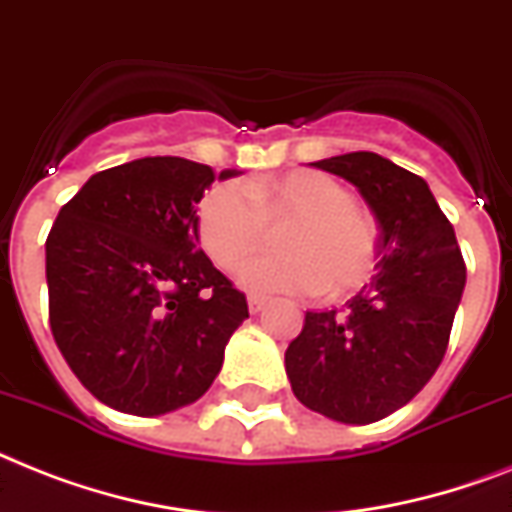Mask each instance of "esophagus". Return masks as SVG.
I'll return each mask as SVG.
<instances>
[{
  "mask_svg": "<svg viewBox=\"0 0 512 512\" xmlns=\"http://www.w3.org/2000/svg\"><path fill=\"white\" fill-rule=\"evenodd\" d=\"M247 305H249V313L257 315V313H260V310H263V307H265V297H257V294H249V297H247Z\"/></svg>",
  "mask_w": 512,
  "mask_h": 512,
  "instance_id": "34e87169",
  "label": "esophagus"
}]
</instances>
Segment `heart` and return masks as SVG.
<instances>
[{
  "instance_id": "heart-1",
  "label": "heart",
  "mask_w": 512,
  "mask_h": 512,
  "mask_svg": "<svg viewBox=\"0 0 512 512\" xmlns=\"http://www.w3.org/2000/svg\"><path fill=\"white\" fill-rule=\"evenodd\" d=\"M284 252L249 260L239 281L260 294H318L339 299L373 276L378 231L336 178L297 170L244 189L223 181L197 207V236L218 268L234 270L268 244L270 226Z\"/></svg>"
}]
</instances>
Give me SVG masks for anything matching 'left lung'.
<instances>
[{
  "instance_id": "1",
  "label": "left lung",
  "mask_w": 512,
  "mask_h": 512,
  "mask_svg": "<svg viewBox=\"0 0 512 512\" xmlns=\"http://www.w3.org/2000/svg\"><path fill=\"white\" fill-rule=\"evenodd\" d=\"M357 186L378 220L371 284L339 310L305 313L286 350L299 402L339 423H373L429 384L465 286L455 228L429 184L376 152L313 162Z\"/></svg>"
}]
</instances>
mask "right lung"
<instances>
[{
    "mask_svg": "<svg viewBox=\"0 0 512 512\" xmlns=\"http://www.w3.org/2000/svg\"><path fill=\"white\" fill-rule=\"evenodd\" d=\"M213 181L202 162L141 157L94 173L49 231L54 342L112 410L149 418L197 402L249 318L199 249L197 205Z\"/></svg>",
    "mask_w": 512,
    "mask_h": 512,
    "instance_id": "obj_1",
    "label": "right lung"
}]
</instances>
